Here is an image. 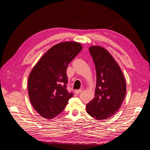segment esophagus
<instances>
[{
  "label": "esophagus",
  "instance_id": "34e87169",
  "mask_svg": "<svg viewBox=\"0 0 150 150\" xmlns=\"http://www.w3.org/2000/svg\"><path fill=\"white\" fill-rule=\"evenodd\" d=\"M83 90H84V89H79V90H76L75 91V93L76 94H79L80 93H81V92H83Z\"/></svg>",
  "mask_w": 150,
  "mask_h": 150
}]
</instances>
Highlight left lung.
<instances>
[{
	"label": "left lung",
	"mask_w": 150,
	"mask_h": 150,
	"mask_svg": "<svg viewBox=\"0 0 150 150\" xmlns=\"http://www.w3.org/2000/svg\"><path fill=\"white\" fill-rule=\"evenodd\" d=\"M89 50L96 67V86L86 111L97 120H106L122 105L126 92L125 79L120 66L105 48L93 46Z\"/></svg>",
	"instance_id": "obj_1"
}]
</instances>
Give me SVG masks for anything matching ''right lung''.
I'll list each match as a JSON object with an SVG mask.
<instances>
[{"mask_svg":"<svg viewBox=\"0 0 150 150\" xmlns=\"http://www.w3.org/2000/svg\"><path fill=\"white\" fill-rule=\"evenodd\" d=\"M82 49V45L77 42L57 44L44 54L30 71L28 78L30 101L44 118L52 119L60 114L73 96L66 89V70Z\"/></svg>","mask_w":150,"mask_h":150,"instance_id":"1","label":"right lung"}]
</instances>
